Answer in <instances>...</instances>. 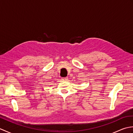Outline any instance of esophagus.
<instances>
[{
  "label": "esophagus",
  "mask_w": 133,
  "mask_h": 133,
  "mask_svg": "<svg viewBox=\"0 0 133 133\" xmlns=\"http://www.w3.org/2000/svg\"><path fill=\"white\" fill-rule=\"evenodd\" d=\"M62 80L63 81H67L68 80V78L67 77H64V78H62Z\"/></svg>",
  "instance_id": "obj_1"
}]
</instances>
